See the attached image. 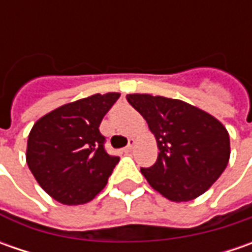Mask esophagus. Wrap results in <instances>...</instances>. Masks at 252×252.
<instances>
[{
	"label": "esophagus",
	"mask_w": 252,
	"mask_h": 252,
	"mask_svg": "<svg viewBox=\"0 0 252 252\" xmlns=\"http://www.w3.org/2000/svg\"><path fill=\"white\" fill-rule=\"evenodd\" d=\"M134 143H136V141H134V139H129V144L125 147V151H126V153H127V151H131L133 146H134Z\"/></svg>",
	"instance_id": "1"
}]
</instances>
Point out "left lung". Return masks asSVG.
Wrapping results in <instances>:
<instances>
[{
  "label": "left lung",
  "mask_w": 252,
  "mask_h": 252,
  "mask_svg": "<svg viewBox=\"0 0 252 252\" xmlns=\"http://www.w3.org/2000/svg\"><path fill=\"white\" fill-rule=\"evenodd\" d=\"M126 99L146 119L160 150L154 165L140 169L151 187L172 202L205 193L227 167L226 127L179 99L149 94H130Z\"/></svg>",
  "instance_id": "left-lung-1"
}]
</instances>
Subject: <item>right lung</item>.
Listing matches in <instances>:
<instances>
[{"label": "right lung", "mask_w": 252, "mask_h": 252, "mask_svg": "<svg viewBox=\"0 0 252 252\" xmlns=\"http://www.w3.org/2000/svg\"><path fill=\"white\" fill-rule=\"evenodd\" d=\"M121 94H95L65 103L36 122L28 137L26 162L39 185L63 205L95 198L119 157L105 150L99 131L103 116Z\"/></svg>", "instance_id": "right-lung-1"}]
</instances>
